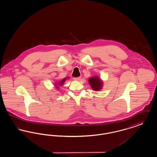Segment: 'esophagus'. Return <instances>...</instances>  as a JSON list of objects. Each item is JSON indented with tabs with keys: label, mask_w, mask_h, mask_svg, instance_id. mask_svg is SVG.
Returning a JSON list of instances; mask_svg holds the SVG:
<instances>
[{
	"label": "esophagus",
	"mask_w": 157,
	"mask_h": 157,
	"mask_svg": "<svg viewBox=\"0 0 157 157\" xmlns=\"http://www.w3.org/2000/svg\"><path fill=\"white\" fill-rule=\"evenodd\" d=\"M81 79V77H78V78H74V80H75L76 81H78Z\"/></svg>",
	"instance_id": "esophagus-1"
}]
</instances>
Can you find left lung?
<instances>
[{
    "mask_svg": "<svg viewBox=\"0 0 157 157\" xmlns=\"http://www.w3.org/2000/svg\"><path fill=\"white\" fill-rule=\"evenodd\" d=\"M88 82L92 89L95 91L102 90L103 86V81L98 76H94L88 79Z\"/></svg>",
    "mask_w": 157,
    "mask_h": 157,
    "instance_id": "8db88e82",
    "label": "left lung"
}]
</instances>
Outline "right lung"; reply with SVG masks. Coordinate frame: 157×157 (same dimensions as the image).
<instances>
[{
	"label": "right lung",
	"instance_id": "obj_1",
	"mask_svg": "<svg viewBox=\"0 0 157 157\" xmlns=\"http://www.w3.org/2000/svg\"><path fill=\"white\" fill-rule=\"evenodd\" d=\"M68 78H69L68 77H67V78H63L62 80L59 81H58V82H56V83H55V85H54L55 88H56V90L59 89L60 86H62L63 84L64 83V82H65V81H66L67 79H68Z\"/></svg>",
	"mask_w": 157,
	"mask_h": 157
}]
</instances>
